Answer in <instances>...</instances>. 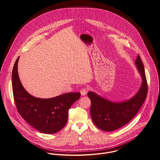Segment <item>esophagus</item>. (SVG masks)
I'll return each mask as SVG.
<instances>
[{
  "label": "esophagus",
  "instance_id": "1",
  "mask_svg": "<svg viewBox=\"0 0 160 160\" xmlns=\"http://www.w3.org/2000/svg\"><path fill=\"white\" fill-rule=\"evenodd\" d=\"M87 92H88V89H87V88H86V87L82 88L81 90V91H80V93H81V95H82V96L86 95L87 94Z\"/></svg>",
  "mask_w": 160,
  "mask_h": 160
}]
</instances>
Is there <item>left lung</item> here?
Returning a JSON list of instances; mask_svg holds the SVG:
<instances>
[{
    "instance_id": "left-lung-1",
    "label": "left lung",
    "mask_w": 160,
    "mask_h": 160,
    "mask_svg": "<svg viewBox=\"0 0 160 160\" xmlns=\"http://www.w3.org/2000/svg\"><path fill=\"white\" fill-rule=\"evenodd\" d=\"M135 64L141 74L142 83L138 92L130 100L114 102L107 100L93 92L87 93L91 101L90 115L94 124L102 130L112 131L127 124L135 116L145 102L148 85L143 63L139 55Z\"/></svg>"
}]
</instances>
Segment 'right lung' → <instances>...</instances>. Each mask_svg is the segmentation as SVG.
<instances>
[{
	"instance_id": "add662e5",
	"label": "right lung",
	"mask_w": 160,
	"mask_h": 160,
	"mask_svg": "<svg viewBox=\"0 0 160 160\" xmlns=\"http://www.w3.org/2000/svg\"><path fill=\"white\" fill-rule=\"evenodd\" d=\"M16 59L12 71V88L18 112L30 125L43 133L53 134L61 130L68 120V110L79 99V92L67 93L42 99L30 95L21 84Z\"/></svg>"
}]
</instances>
